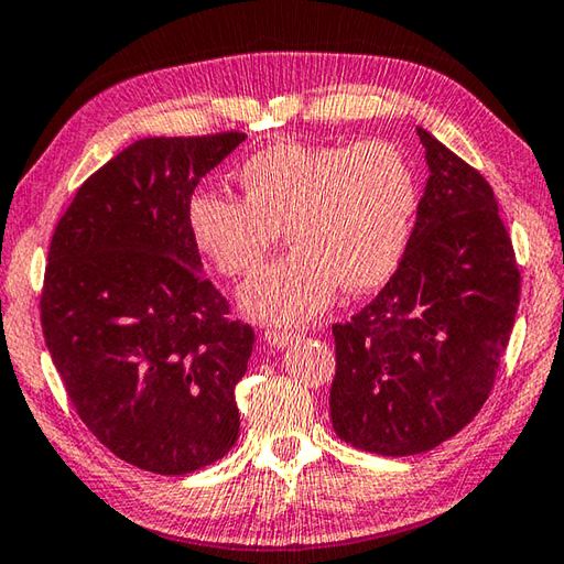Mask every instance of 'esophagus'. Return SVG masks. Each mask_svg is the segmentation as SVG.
Listing matches in <instances>:
<instances>
[{
	"instance_id": "esophagus-1",
	"label": "esophagus",
	"mask_w": 564,
	"mask_h": 564,
	"mask_svg": "<svg viewBox=\"0 0 564 564\" xmlns=\"http://www.w3.org/2000/svg\"><path fill=\"white\" fill-rule=\"evenodd\" d=\"M295 337H299V333H293V330H265V343L269 345H273V347H285V345H291Z\"/></svg>"
}]
</instances>
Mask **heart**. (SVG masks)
<instances>
[{
	"label": "heart",
	"instance_id": "obj_1",
	"mask_svg": "<svg viewBox=\"0 0 564 564\" xmlns=\"http://www.w3.org/2000/svg\"><path fill=\"white\" fill-rule=\"evenodd\" d=\"M239 182L243 197L197 194L189 224L229 279L259 269L285 227L293 249L241 289L243 308L265 323L311 321L337 285L350 293L382 285L412 234L416 175L389 140L275 142L243 162Z\"/></svg>",
	"mask_w": 564,
	"mask_h": 564
}]
</instances>
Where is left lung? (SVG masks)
<instances>
[{
    "mask_svg": "<svg viewBox=\"0 0 564 564\" xmlns=\"http://www.w3.org/2000/svg\"><path fill=\"white\" fill-rule=\"evenodd\" d=\"M429 175L416 224L384 289L335 323L333 429L382 456L458 434L494 389L520 305L513 241L494 187L419 128Z\"/></svg>",
    "mask_w": 564,
    "mask_h": 564,
    "instance_id": "left-lung-1",
    "label": "left lung"
}]
</instances>
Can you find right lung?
I'll return each mask as SVG.
<instances>
[{"label": "right lung", "instance_id": "add662e5", "mask_svg": "<svg viewBox=\"0 0 564 564\" xmlns=\"http://www.w3.org/2000/svg\"><path fill=\"white\" fill-rule=\"evenodd\" d=\"M243 138L132 142L80 184L48 247L41 330L70 404L100 444L152 474L199 470L239 436L234 389L253 330L197 271L189 204Z\"/></svg>", "mask_w": 564, "mask_h": 564}]
</instances>
